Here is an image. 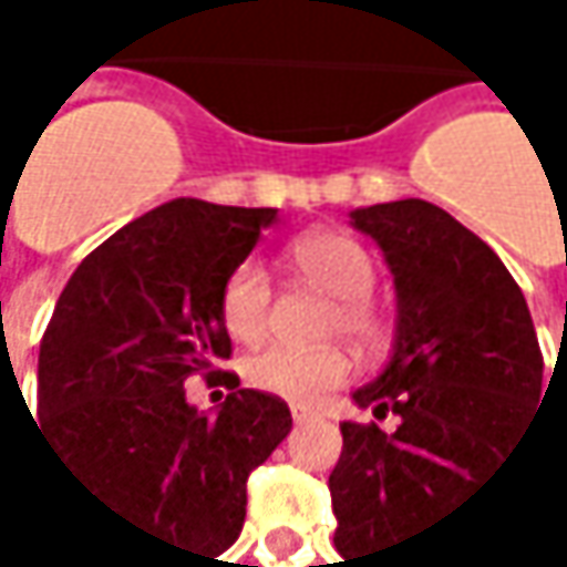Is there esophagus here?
Returning <instances> with one entry per match:
<instances>
[{
    "instance_id": "esophagus-1",
    "label": "esophagus",
    "mask_w": 567,
    "mask_h": 567,
    "mask_svg": "<svg viewBox=\"0 0 567 567\" xmlns=\"http://www.w3.org/2000/svg\"><path fill=\"white\" fill-rule=\"evenodd\" d=\"M316 419H319V415H316L312 408H302V404L292 408V422H296V425H306V422H316Z\"/></svg>"
}]
</instances>
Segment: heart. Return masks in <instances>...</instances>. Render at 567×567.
<instances>
[{"label":"heart","instance_id":"heart-1","mask_svg":"<svg viewBox=\"0 0 567 567\" xmlns=\"http://www.w3.org/2000/svg\"><path fill=\"white\" fill-rule=\"evenodd\" d=\"M289 265L306 286L333 296L326 312V333H347L360 347H381L388 340V312L370 296L378 286V261L357 237L340 230H312L289 245ZM220 322L241 340L258 343L271 322V278L258 261L234 265L220 286ZM245 381L255 391L286 401H319L350 374V357L340 347H265L245 360Z\"/></svg>","mask_w":567,"mask_h":567}]
</instances>
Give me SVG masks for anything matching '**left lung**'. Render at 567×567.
Masks as SVG:
<instances>
[{
    "instance_id": "obj_1",
    "label": "left lung",
    "mask_w": 567,
    "mask_h": 567,
    "mask_svg": "<svg viewBox=\"0 0 567 567\" xmlns=\"http://www.w3.org/2000/svg\"><path fill=\"white\" fill-rule=\"evenodd\" d=\"M350 217L398 286L391 363L353 398L378 421L398 414L399 429L340 425L333 540L343 567H419V540L514 452L544 394V357L514 275L452 214L394 200Z\"/></svg>"
}]
</instances>
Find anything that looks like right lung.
I'll return each mask as SVG.
<instances>
[{"instance_id": "1", "label": "right lung", "mask_w": 567, "mask_h": 567, "mask_svg": "<svg viewBox=\"0 0 567 567\" xmlns=\"http://www.w3.org/2000/svg\"><path fill=\"white\" fill-rule=\"evenodd\" d=\"M275 214L183 197L135 217L78 265L40 340V429L68 476L193 567L237 540L248 473L292 429L286 401L220 370V286ZM197 373L231 384L217 416L185 404Z\"/></svg>"}]
</instances>
